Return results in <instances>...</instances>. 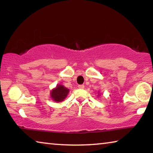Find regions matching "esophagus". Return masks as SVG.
<instances>
[{"mask_svg":"<svg viewBox=\"0 0 153 153\" xmlns=\"http://www.w3.org/2000/svg\"><path fill=\"white\" fill-rule=\"evenodd\" d=\"M78 88L79 89H84V85H83V84H82V85H79L78 86Z\"/></svg>","mask_w":153,"mask_h":153,"instance_id":"34e87169","label":"esophagus"}]
</instances>
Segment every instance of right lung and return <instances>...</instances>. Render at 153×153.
Wrapping results in <instances>:
<instances>
[{
  "mask_svg": "<svg viewBox=\"0 0 153 153\" xmlns=\"http://www.w3.org/2000/svg\"><path fill=\"white\" fill-rule=\"evenodd\" d=\"M69 90L62 85H58L55 89L52 90L51 97L56 102H61L66 98Z\"/></svg>",
  "mask_w": 153,
  "mask_h": 153,
  "instance_id": "add662e5",
  "label": "right lung"
}]
</instances>
